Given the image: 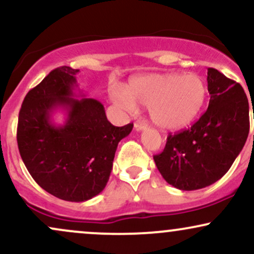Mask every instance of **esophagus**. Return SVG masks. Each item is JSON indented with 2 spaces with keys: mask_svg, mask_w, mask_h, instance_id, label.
<instances>
[{
  "mask_svg": "<svg viewBox=\"0 0 254 254\" xmlns=\"http://www.w3.org/2000/svg\"><path fill=\"white\" fill-rule=\"evenodd\" d=\"M133 127H135L136 131H142L147 127V125H145L144 123H142V122H136L135 125H133Z\"/></svg>",
  "mask_w": 254,
  "mask_h": 254,
  "instance_id": "34e87169",
  "label": "esophagus"
}]
</instances>
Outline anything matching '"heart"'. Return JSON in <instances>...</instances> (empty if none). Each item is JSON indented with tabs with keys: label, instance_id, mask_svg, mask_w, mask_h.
I'll return each mask as SVG.
<instances>
[{
	"label": "heart",
	"instance_id": "obj_1",
	"mask_svg": "<svg viewBox=\"0 0 254 254\" xmlns=\"http://www.w3.org/2000/svg\"><path fill=\"white\" fill-rule=\"evenodd\" d=\"M206 93V84L199 75L165 72L132 77L124 86L123 93H116L113 98L127 110L149 107L154 124L161 129L179 130L199 115Z\"/></svg>",
	"mask_w": 254,
	"mask_h": 254
}]
</instances>
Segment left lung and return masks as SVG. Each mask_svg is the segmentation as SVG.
<instances>
[{
  "label": "left lung",
  "mask_w": 254,
  "mask_h": 254,
  "mask_svg": "<svg viewBox=\"0 0 254 254\" xmlns=\"http://www.w3.org/2000/svg\"><path fill=\"white\" fill-rule=\"evenodd\" d=\"M206 80L208 110L190 129L170 133L164 151L154 155L166 182L183 191L206 188L221 179L249 136V100L241 84L214 68L208 69Z\"/></svg>",
  "instance_id": "obj_1"
}]
</instances>
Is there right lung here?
<instances>
[{
    "label": "right lung",
    "mask_w": 254,
    "mask_h": 254,
    "mask_svg": "<svg viewBox=\"0 0 254 254\" xmlns=\"http://www.w3.org/2000/svg\"><path fill=\"white\" fill-rule=\"evenodd\" d=\"M78 69L60 66L27 93L19 112L17 147L22 161L46 192L68 202H84L100 193L112 171L121 139L133 124L115 127L104 105L84 97ZM66 113L63 125L54 112Z\"/></svg>",
    "instance_id": "right-lung-1"
}]
</instances>
